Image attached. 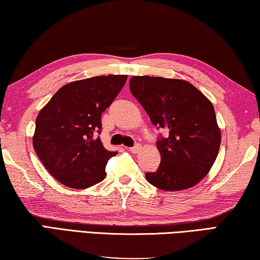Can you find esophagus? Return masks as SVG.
I'll return each instance as SVG.
<instances>
[{
  "label": "esophagus",
  "mask_w": 260,
  "mask_h": 260,
  "mask_svg": "<svg viewBox=\"0 0 260 260\" xmlns=\"http://www.w3.org/2000/svg\"><path fill=\"white\" fill-rule=\"evenodd\" d=\"M139 149H140V145H139V144H136L135 146L129 148V151H130L131 153H138Z\"/></svg>",
  "instance_id": "esophagus-1"
}]
</instances>
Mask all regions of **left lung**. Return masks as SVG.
Here are the masks:
<instances>
[{"instance_id": "1", "label": "left lung", "mask_w": 260, "mask_h": 260, "mask_svg": "<svg viewBox=\"0 0 260 260\" xmlns=\"http://www.w3.org/2000/svg\"><path fill=\"white\" fill-rule=\"evenodd\" d=\"M130 91L148 114L160 135L157 170L146 172L149 184L163 190H181L197 185L215 163L220 130L215 108L193 84L177 79L133 76Z\"/></svg>"}]
</instances>
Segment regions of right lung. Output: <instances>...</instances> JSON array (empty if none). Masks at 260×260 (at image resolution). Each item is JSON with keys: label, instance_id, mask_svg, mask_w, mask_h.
<instances>
[{"label": "right lung", "instance_id": "add662e5", "mask_svg": "<svg viewBox=\"0 0 260 260\" xmlns=\"http://www.w3.org/2000/svg\"><path fill=\"white\" fill-rule=\"evenodd\" d=\"M126 79L107 75L72 82L41 109L33 146L45 169L62 185L86 188L105 178L107 162L117 152L103 146L100 118Z\"/></svg>", "mask_w": 260, "mask_h": 260}]
</instances>
